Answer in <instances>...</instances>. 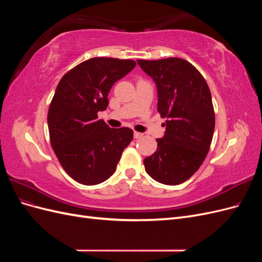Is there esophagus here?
Masks as SVG:
<instances>
[{
	"instance_id": "34e87169",
	"label": "esophagus",
	"mask_w": 262,
	"mask_h": 262,
	"mask_svg": "<svg viewBox=\"0 0 262 262\" xmlns=\"http://www.w3.org/2000/svg\"><path fill=\"white\" fill-rule=\"evenodd\" d=\"M133 136H134V139H139V138H141L142 136H143V133H140V132H137V131H134V133H133Z\"/></svg>"
}]
</instances>
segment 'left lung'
Returning a JSON list of instances; mask_svg holds the SVG:
<instances>
[{
  "label": "left lung",
  "mask_w": 262,
  "mask_h": 262,
  "mask_svg": "<svg viewBox=\"0 0 262 262\" xmlns=\"http://www.w3.org/2000/svg\"><path fill=\"white\" fill-rule=\"evenodd\" d=\"M157 87V110L166 118L156 152L144 160L154 180L176 186L199 169L211 146L215 114L209 86L191 63L180 58L138 60Z\"/></svg>",
  "instance_id": "left-lung-1"
}]
</instances>
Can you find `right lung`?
Returning <instances> with one entry per match:
<instances>
[{
    "instance_id": "add662e5",
    "label": "right lung",
    "mask_w": 262,
    "mask_h": 262,
    "mask_svg": "<svg viewBox=\"0 0 262 262\" xmlns=\"http://www.w3.org/2000/svg\"><path fill=\"white\" fill-rule=\"evenodd\" d=\"M137 66L133 60L93 58L63 75L48 112L50 143L68 175L85 186L107 180L133 139L129 128L98 119L113 85Z\"/></svg>"
}]
</instances>
